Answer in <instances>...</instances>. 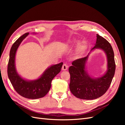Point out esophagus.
Masks as SVG:
<instances>
[{"label": "esophagus", "instance_id": "esophagus-1", "mask_svg": "<svg viewBox=\"0 0 125 125\" xmlns=\"http://www.w3.org/2000/svg\"><path fill=\"white\" fill-rule=\"evenodd\" d=\"M68 66L66 63H63V65H62V70H64V71L67 70V69H68Z\"/></svg>", "mask_w": 125, "mask_h": 125}]
</instances>
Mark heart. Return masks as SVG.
Returning a JSON list of instances; mask_svg holds the SVG:
<instances>
[{
  "label": "heart",
  "mask_w": 125,
  "mask_h": 125,
  "mask_svg": "<svg viewBox=\"0 0 125 125\" xmlns=\"http://www.w3.org/2000/svg\"><path fill=\"white\" fill-rule=\"evenodd\" d=\"M85 45H83V46H82V50H84V49L85 48Z\"/></svg>",
  "instance_id": "b5f03b06"
}]
</instances>
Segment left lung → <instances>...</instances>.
I'll use <instances>...</instances> for the list:
<instances>
[{"instance_id": "obj_1", "label": "left lung", "mask_w": 125, "mask_h": 125, "mask_svg": "<svg viewBox=\"0 0 125 125\" xmlns=\"http://www.w3.org/2000/svg\"><path fill=\"white\" fill-rule=\"evenodd\" d=\"M95 46L91 49H101L107 56V70L101 77H90L85 69V64L90 52L84 58L78 59L72 62L69 68L70 74L69 88L72 94L79 99L94 100L101 97L108 89L115 71V62L113 48L108 42L96 34Z\"/></svg>"}]
</instances>
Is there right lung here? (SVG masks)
Returning a JSON list of instances; mask_svg holds the SVG:
<instances>
[{
  "instance_id": "right-lung-1",
  "label": "right lung",
  "mask_w": 125,
  "mask_h": 125,
  "mask_svg": "<svg viewBox=\"0 0 125 125\" xmlns=\"http://www.w3.org/2000/svg\"><path fill=\"white\" fill-rule=\"evenodd\" d=\"M29 34V33H26L20 36L11 47L7 73L11 84L19 94L27 99H37L44 97L49 92L52 81L61 70L63 62L48 67L41 77L36 80L29 81L21 77L16 69L15 57L18 48Z\"/></svg>"
}]
</instances>
